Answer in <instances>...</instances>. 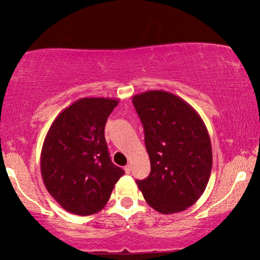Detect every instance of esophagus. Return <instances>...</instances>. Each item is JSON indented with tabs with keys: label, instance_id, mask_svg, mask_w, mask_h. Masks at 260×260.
Masks as SVG:
<instances>
[{
	"label": "esophagus",
	"instance_id": "1",
	"mask_svg": "<svg viewBox=\"0 0 260 260\" xmlns=\"http://www.w3.org/2000/svg\"><path fill=\"white\" fill-rule=\"evenodd\" d=\"M124 170H125L126 174H130L131 173V166L130 165L125 166V167H124Z\"/></svg>",
	"mask_w": 260,
	"mask_h": 260
}]
</instances>
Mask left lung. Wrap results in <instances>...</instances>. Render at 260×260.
Listing matches in <instances>:
<instances>
[{
    "mask_svg": "<svg viewBox=\"0 0 260 260\" xmlns=\"http://www.w3.org/2000/svg\"><path fill=\"white\" fill-rule=\"evenodd\" d=\"M144 129L151 172L136 181L145 201L162 214L182 212L199 200L212 170V145L200 115L166 91L133 97Z\"/></svg>",
    "mask_w": 260,
    "mask_h": 260,
    "instance_id": "left-lung-1",
    "label": "left lung"
}]
</instances>
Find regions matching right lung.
Returning a JSON list of instances; mask_svg holds the SVG:
<instances>
[{
  "instance_id": "1",
  "label": "right lung",
  "mask_w": 260,
  "mask_h": 260,
  "mask_svg": "<svg viewBox=\"0 0 260 260\" xmlns=\"http://www.w3.org/2000/svg\"><path fill=\"white\" fill-rule=\"evenodd\" d=\"M118 99L81 98L49 127L41 150V175L48 193L77 215L94 214L108 204L124 170L110 158L104 129Z\"/></svg>"
}]
</instances>
